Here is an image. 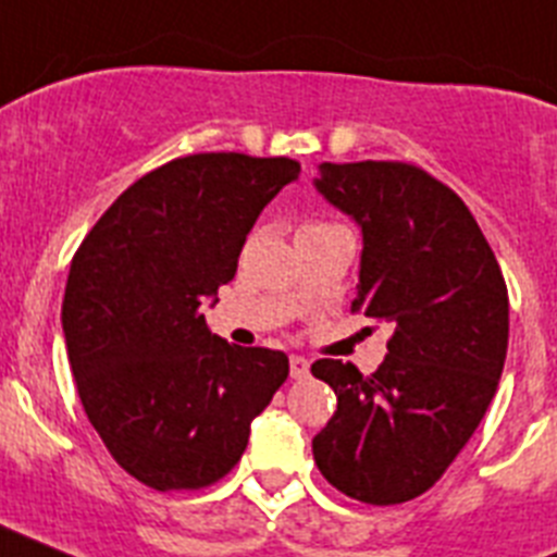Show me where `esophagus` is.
I'll list each match as a JSON object with an SVG mask.
<instances>
[{
    "label": "esophagus",
    "mask_w": 557,
    "mask_h": 557,
    "mask_svg": "<svg viewBox=\"0 0 557 557\" xmlns=\"http://www.w3.org/2000/svg\"><path fill=\"white\" fill-rule=\"evenodd\" d=\"M289 373H293V379H307L309 376V359L293 354V357H289Z\"/></svg>",
    "instance_id": "1"
}]
</instances>
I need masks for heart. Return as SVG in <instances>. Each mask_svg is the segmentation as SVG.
Wrapping results in <instances>:
<instances>
[{
	"instance_id": "heart-1",
	"label": "heart",
	"mask_w": 557,
	"mask_h": 557,
	"mask_svg": "<svg viewBox=\"0 0 557 557\" xmlns=\"http://www.w3.org/2000/svg\"><path fill=\"white\" fill-rule=\"evenodd\" d=\"M314 225H323V223H309V225H304V228H314Z\"/></svg>"
}]
</instances>
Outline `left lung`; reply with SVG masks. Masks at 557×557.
I'll return each mask as SVG.
<instances>
[{"label":"left lung","mask_w":557,"mask_h":557,"mask_svg":"<svg viewBox=\"0 0 557 557\" xmlns=\"http://www.w3.org/2000/svg\"><path fill=\"white\" fill-rule=\"evenodd\" d=\"M314 189L362 228L351 312L393 326L385 362L318 359L337 396L321 474L368 505L430 491L480 426L508 354V287L469 206L405 161L321 164Z\"/></svg>","instance_id":"8db88e82"}]
</instances>
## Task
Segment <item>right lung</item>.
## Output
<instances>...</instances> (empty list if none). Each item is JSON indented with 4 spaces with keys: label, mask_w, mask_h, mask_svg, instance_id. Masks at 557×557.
I'll return each mask as SVG.
<instances>
[{
    "label": "right lung",
    "mask_w": 557,
    "mask_h": 557,
    "mask_svg": "<svg viewBox=\"0 0 557 557\" xmlns=\"http://www.w3.org/2000/svg\"><path fill=\"white\" fill-rule=\"evenodd\" d=\"M298 172L284 156L175 159L127 186L72 259L61 323L83 410L147 488L223 480L287 379V354L231 346L200 307L234 278L256 218Z\"/></svg>",
    "instance_id": "add662e5"
}]
</instances>
